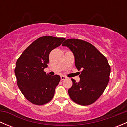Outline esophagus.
Masks as SVG:
<instances>
[{
    "label": "esophagus",
    "mask_w": 127,
    "mask_h": 127,
    "mask_svg": "<svg viewBox=\"0 0 127 127\" xmlns=\"http://www.w3.org/2000/svg\"><path fill=\"white\" fill-rule=\"evenodd\" d=\"M66 79H67V77H66V76H64V75H61V80H66Z\"/></svg>",
    "instance_id": "34e87169"
}]
</instances>
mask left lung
I'll return each instance as SVG.
<instances>
[{"label": "left lung", "mask_w": 127, "mask_h": 127, "mask_svg": "<svg viewBox=\"0 0 127 127\" xmlns=\"http://www.w3.org/2000/svg\"><path fill=\"white\" fill-rule=\"evenodd\" d=\"M62 46L72 52L75 67L82 71L79 82L71 79L72 86L68 90L70 98L82 106L95 103L103 94L109 80L111 67L107 58L93 45L82 40L67 39Z\"/></svg>", "instance_id": "8db88e82"}]
</instances>
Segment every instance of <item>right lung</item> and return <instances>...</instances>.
<instances>
[{
  "label": "right lung",
  "mask_w": 127,
  "mask_h": 127,
  "mask_svg": "<svg viewBox=\"0 0 127 127\" xmlns=\"http://www.w3.org/2000/svg\"><path fill=\"white\" fill-rule=\"evenodd\" d=\"M65 40L52 36L41 37L28 46L16 61L15 74L17 85L31 103L43 105L53 98L60 77L50 75L43 70L48 66L51 51Z\"/></svg>",
  "instance_id": "right-lung-1"
}]
</instances>
